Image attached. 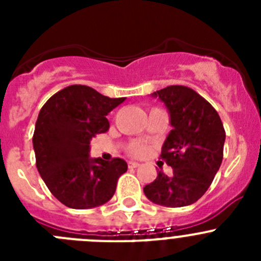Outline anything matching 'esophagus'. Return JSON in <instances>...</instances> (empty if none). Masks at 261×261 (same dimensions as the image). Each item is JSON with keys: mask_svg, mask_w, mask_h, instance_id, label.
<instances>
[{"mask_svg": "<svg viewBox=\"0 0 261 261\" xmlns=\"http://www.w3.org/2000/svg\"><path fill=\"white\" fill-rule=\"evenodd\" d=\"M138 166H140V163L133 162V161H130V162H128V167H129V168H137Z\"/></svg>", "mask_w": 261, "mask_h": 261, "instance_id": "34e87169", "label": "esophagus"}]
</instances>
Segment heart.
Here are the masks:
<instances>
[{
	"label": "heart",
	"mask_w": 261,
	"mask_h": 261,
	"mask_svg": "<svg viewBox=\"0 0 261 261\" xmlns=\"http://www.w3.org/2000/svg\"><path fill=\"white\" fill-rule=\"evenodd\" d=\"M129 150H130L133 155H141V154L145 153V146L140 144H133L132 146L129 147Z\"/></svg>",
	"instance_id": "1"
}]
</instances>
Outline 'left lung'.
Returning <instances> with one entry per match:
<instances>
[{
	"instance_id": "8db88e82",
	"label": "left lung",
	"mask_w": 261,
	"mask_h": 261,
	"mask_svg": "<svg viewBox=\"0 0 261 261\" xmlns=\"http://www.w3.org/2000/svg\"><path fill=\"white\" fill-rule=\"evenodd\" d=\"M165 103L172 129L162 146L161 158L172 175L158 172L144 187L151 202L170 208L187 206L211 187L223 158L226 133L213 106L187 86H167L151 94Z\"/></svg>"
}]
</instances>
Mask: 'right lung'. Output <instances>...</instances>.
<instances>
[{
    "instance_id": "add662e5",
    "label": "right lung",
    "mask_w": 261,
    "mask_h": 261,
    "mask_svg": "<svg viewBox=\"0 0 261 261\" xmlns=\"http://www.w3.org/2000/svg\"><path fill=\"white\" fill-rule=\"evenodd\" d=\"M125 100L93 87L71 85L50 96L39 112L32 137L36 167L55 197L73 209H90L111 200L124 159L90 156V141L110 128L107 115Z\"/></svg>"
}]
</instances>
